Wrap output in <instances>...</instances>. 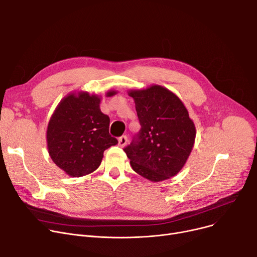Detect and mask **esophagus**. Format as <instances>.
<instances>
[{
	"mask_svg": "<svg viewBox=\"0 0 257 257\" xmlns=\"http://www.w3.org/2000/svg\"><path fill=\"white\" fill-rule=\"evenodd\" d=\"M127 138L125 135H123V136H121V138H119L118 140H117V143H118V146L119 147H122V148H124L126 145H127Z\"/></svg>",
	"mask_w": 257,
	"mask_h": 257,
	"instance_id": "esophagus-1",
	"label": "esophagus"
}]
</instances>
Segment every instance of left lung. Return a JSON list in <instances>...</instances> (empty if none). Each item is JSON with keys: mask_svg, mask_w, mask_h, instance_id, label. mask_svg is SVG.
Here are the masks:
<instances>
[{"mask_svg": "<svg viewBox=\"0 0 257 257\" xmlns=\"http://www.w3.org/2000/svg\"><path fill=\"white\" fill-rule=\"evenodd\" d=\"M142 129L124 149L136 174L151 182L179 174L194 147L196 129L182 100L159 84L132 89Z\"/></svg>", "mask_w": 257, "mask_h": 257, "instance_id": "left-lung-1", "label": "left lung"}]
</instances>
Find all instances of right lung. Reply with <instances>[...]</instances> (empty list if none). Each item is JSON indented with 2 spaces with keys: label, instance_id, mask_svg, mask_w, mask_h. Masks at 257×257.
Returning a JSON list of instances; mask_svg holds the SVG:
<instances>
[{
  "label": "right lung",
  "instance_id": "obj_1",
  "mask_svg": "<svg viewBox=\"0 0 257 257\" xmlns=\"http://www.w3.org/2000/svg\"><path fill=\"white\" fill-rule=\"evenodd\" d=\"M117 92L107 91L111 97ZM101 96L75 91L65 96L51 114L46 145L51 160L65 174L79 178L99 167L103 153L117 141L109 135V117L100 110Z\"/></svg>",
  "mask_w": 257,
  "mask_h": 257
}]
</instances>
